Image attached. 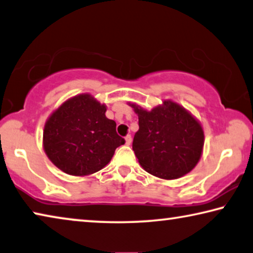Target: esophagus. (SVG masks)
Returning <instances> with one entry per match:
<instances>
[{
    "label": "esophagus",
    "instance_id": "34e87169",
    "mask_svg": "<svg viewBox=\"0 0 253 253\" xmlns=\"http://www.w3.org/2000/svg\"><path fill=\"white\" fill-rule=\"evenodd\" d=\"M131 142H132V137L130 134H127L126 137V145H131Z\"/></svg>",
    "mask_w": 253,
    "mask_h": 253
}]
</instances>
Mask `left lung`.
Returning a JSON list of instances; mask_svg holds the SVG:
<instances>
[{"mask_svg":"<svg viewBox=\"0 0 253 253\" xmlns=\"http://www.w3.org/2000/svg\"><path fill=\"white\" fill-rule=\"evenodd\" d=\"M139 119L132 149L146 172L163 180H175L191 172L203 155L201 123L182 105L170 99L153 110L129 103Z\"/></svg>","mask_w":253,"mask_h":253,"instance_id":"left-lung-1","label":"left lung"}]
</instances>
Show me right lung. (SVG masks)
I'll list each match as a JSON object with an SVG mask.
<instances>
[{"instance_id":"obj_1","label":"right lung","mask_w":253,"mask_h":253,"mask_svg":"<svg viewBox=\"0 0 253 253\" xmlns=\"http://www.w3.org/2000/svg\"><path fill=\"white\" fill-rule=\"evenodd\" d=\"M106 105L80 94L62 103L46 120L42 148L62 172L87 176L104 169L124 143L116 123L106 118Z\"/></svg>"}]
</instances>
